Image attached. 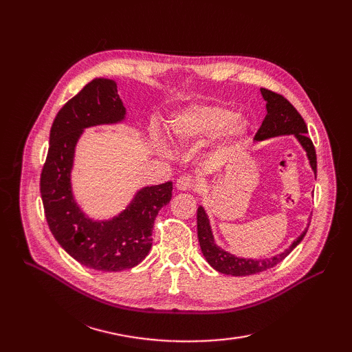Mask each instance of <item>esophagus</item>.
<instances>
[{"label": "esophagus", "instance_id": "obj_1", "mask_svg": "<svg viewBox=\"0 0 352 352\" xmlns=\"http://www.w3.org/2000/svg\"><path fill=\"white\" fill-rule=\"evenodd\" d=\"M176 188L179 190H192V189L197 188V182L190 176H182V177L177 179Z\"/></svg>", "mask_w": 352, "mask_h": 352}]
</instances>
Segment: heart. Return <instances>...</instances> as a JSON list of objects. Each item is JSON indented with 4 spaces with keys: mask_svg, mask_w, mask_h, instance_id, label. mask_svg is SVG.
<instances>
[{
    "mask_svg": "<svg viewBox=\"0 0 352 352\" xmlns=\"http://www.w3.org/2000/svg\"><path fill=\"white\" fill-rule=\"evenodd\" d=\"M170 131L182 145H199L217 136V155L225 158L247 138L250 122L232 109L216 104H197L177 111L170 120ZM158 146L163 153H168L166 142L158 141Z\"/></svg>",
    "mask_w": 352,
    "mask_h": 352,
    "instance_id": "heart-1",
    "label": "heart"
}]
</instances>
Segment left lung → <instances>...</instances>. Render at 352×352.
I'll use <instances>...</instances> for the list:
<instances>
[{
    "label": "left lung",
    "mask_w": 352,
    "mask_h": 352,
    "mask_svg": "<svg viewBox=\"0 0 352 352\" xmlns=\"http://www.w3.org/2000/svg\"><path fill=\"white\" fill-rule=\"evenodd\" d=\"M260 91L265 101L267 116H265V119L263 120V124L258 129L257 135H255L254 141L260 142V141L272 140V138L285 136V135L295 136V140L300 142L302 150L305 151L308 162H310V167L316 176L317 173L316 150L311 140L307 136L308 129L301 114L298 113L294 105L286 98H283L282 95L264 88H261ZM308 225H310V219H308L307 228L302 230L301 235L298 236L285 251L272 255V257H267V258H248V257L243 258V257H236L235 254H230L226 250L219 247L216 243L214 235H212L210 219L207 216L204 207L199 206L197 210L198 241H199L202 255H204L207 263L212 269L223 274H230V276H251V274L274 267L276 264H279L285 257H287L296 245L304 239Z\"/></svg>",
    "instance_id": "left-lung-1"
}]
</instances>
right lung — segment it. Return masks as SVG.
<instances>
[{
  "label": "right lung",
  "mask_w": 352,
  "mask_h": 352,
  "mask_svg": "<svg viewBox=\"0 0 352 352\" xmlns=\"http://www.w3.org/2000/svg\"><path fill=\"white\" fill-rule=\"evenodd\" d=\"M126 120L113 79L95 78L63 105L50 132L41 173V197L52 235L69 255L98 272H122L140 264L153 247L154 220L172 199L173 184L144 186L127 207L107 220H95L78 204L72 188L76 145L85 129Z\"/></svg>",
  "instance_id": "1"
}]
</instances>
